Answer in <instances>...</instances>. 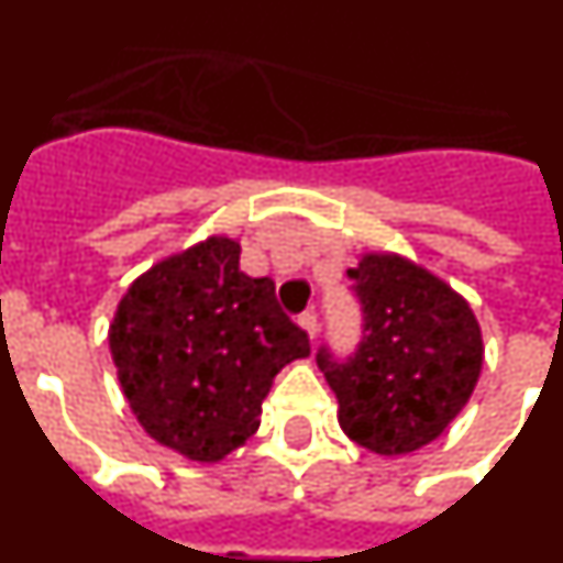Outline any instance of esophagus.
I'll list each match as a JSON object with an SVG mask.
<instances>
[{
	"mask_svg": "<svg viewBox=\"0 0 563 563\" xmlns=\"http://www.w3.org/2000/svg\"><path fill=\"white\" fill-rule=\"evenodd\" d=\"M298 327H301V330H305L310 338H316L318 335L316 312H301V316H298Z\"/></svg>",
	"mask_w": 563,
	"mask_h": 563,
	"instance_id": "esophagus-1",
	"label": "esophagus"
}]
</instances>
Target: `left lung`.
Wrapping results in <instances>:
<instances>
[{
  "mask_svg": "<svg viewBox=\"0 0 563 563\" xmlns=\"http://www.w3.org/2000/svg\"><path fill=\"white\" fill-rule=\"evenodd\" d=\"M363 341L346 361L318 350L343 434L380 456L434 442L465 409L485 346L474 310L440 276L400 253H363L352 267Z\"/></svg>",
  "mask_w": 563,
  "mask_h": 563,
  "instance_id": "left-lung-1",
  "label": "left lung"
}]
</instances>
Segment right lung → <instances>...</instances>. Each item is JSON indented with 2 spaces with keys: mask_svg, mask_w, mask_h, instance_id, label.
Masks as SVG:
<instances>
[{
  "mask_svg": "<svg viewBox=\"0 0 563 563\" xmlns=\"http://www.w3.org/2000/svg\"><path fill=\"white\" fill-rule=\"evenodd\" d=\"M239 239L208 236L137 276L109 324L118 380L152 440L220 462L258 429L273 377L310 338L271 278L239 271Z\"/></svg>",
  "mask_w": 563,
  "mask_h": 563,
  "instance_id": "add662e5",
  "label": "right lung"
}]
</instances>
